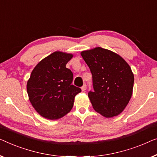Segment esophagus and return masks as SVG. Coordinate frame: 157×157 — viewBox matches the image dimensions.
<instances>
[{"label":"esophagus","mask_w":157,"mask_h":157,"mask_svg":"<svg viewBox=\"0 0 157 157\" xmlns=\"http://www.w3.org/2000/svg\"><path fill=\"white\" fill-rule=\"evenodd\" d=\"M86 89H87V85H86L85 84V85H83L82 87H81V90H82V91L84 92V91H85Z\"/></svg>","instance_id":"34e87169"}]
</instances>
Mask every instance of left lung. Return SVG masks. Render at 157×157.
<instances>
[{
  "instance_id": "obj_1",
  "label": "left lung",
  "mask_w": 157,
  "mask_h": 157,
  "mask_svg": "<svg viewBox=\"0 0 157 157\" xmlns=\"http://www.w3.org/2000/svg\"><path fill=\"white\" fill-rule=\"evenodd\" d=\"M81 56L92 75L93 91L88 92L92 107L111 118L122 113L132 98L134 74L127 62L109 50L97 47Z\"/></svg>"
}]
</instances>
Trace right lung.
Returning <instances> with one entry per match:
<instances>
[{"instance_id":"obj_1","label":"right lung","mask_w":157,"mask_h":157,"mask_svg":"<svg viewBox=\"0 0 157 157\" xmlns=\"http://www.w3.org/2000/svg\"><path fill=\"white\" fill-rule=\"evenodd\" d=\"M73 55L52 52L34 67L27 82V92L34 109L43 117L58 120L69 113L81 89L72 85L73 74L66 67Z\"/></svg>"}]
</instances>
